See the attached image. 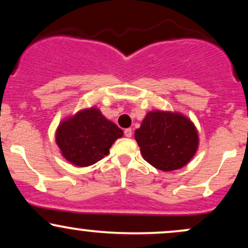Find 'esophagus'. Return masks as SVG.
Listing matches in <instances>:
<instances>
[{
  "label": "esophagus",
  "instance_id": "34e87169",
  "mask_svg": "<svg viewBox=\"0 0 248 248\" xmlns=\"http://www.w3.org/2000/svg\"><path fill=\"white\" fill-rule=\"evenodd\" d=\"M132 135H133L132 128H127V129H124V136H126V138H132Z\"/></svg>",
  "mask_w": 248,
  "mask_h": 248
}]
</instances>
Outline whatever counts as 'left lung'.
Returning <instances> with one entry per match:
<instances>
[{
	"label": "left lung",
	"instance_id": "1",
	"mask_svg": "<svg viewBox=\"0 0 248 248\" xmlns=\"http://www.w3.org/2000/svg\"><path fill=\"white\" fill-rule=\"evenodd\" d=\"M135 140L148 163L162 171H172L189 163L197 153V128L186 115L178 112H148Z\"/></svg>",
	"mask_w": 248,
	"mask_h": 248
}]
</instances>
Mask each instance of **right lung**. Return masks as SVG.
<instances>
[{
	"mask_svg": "<svg viewBox=\"0 0 248 248\" xmlns=\"http://www.w3.org/2000/svg\"><path fill=\"white\" fill-rule=\"evenodd\" d=\"M122 135L120 128L93 106L64 119L57 127L56 143L70 163L88 167L108 155L109 148Z\"/></svg>",
	"mask_w": 248,
	"mask_h": 248,
	"instance_id": "1",
	"label": "right lung"
}]
</instances>
